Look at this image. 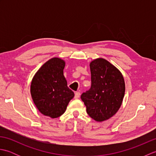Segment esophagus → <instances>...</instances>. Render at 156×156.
Wrapping results in <instances>:
<instances>
[{
	"mask_svg": "<svg viewBox=\"0 0 156 156\" xmlns=\"http://www.w3.org/2000/svg\"><path fill=\"white\" fill-rule=\"evenodd\" d=\"M80 92H76V93H75V96H74V98L78 99V98H79V97H80Z\"/></svg>",
	"mask_w": 156,
	"mask_h": 156,
	"instance_id": "1",
	"label": "esophagus"
}]
</instances>
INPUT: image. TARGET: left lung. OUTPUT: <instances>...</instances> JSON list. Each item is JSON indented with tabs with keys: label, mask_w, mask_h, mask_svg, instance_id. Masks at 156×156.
<instances>
[{
	"label": "left lung",
	"mask_w": 156,
	"mask_h": 156,
	"mask_svg": "<svg viewBox=\"0 0 156 156\" xmlns=\"http://www.w3.org/2000/svg\"><path fill=\"white\" fill-rule=\"evenodd\" d=\"M91 87L81 99L90 117L98 122L110 119L121 107L125 91L121 72L103 58L90 63Z\"/></svg>",
	"instance_id": "left-lung-1"
}]
</instances>
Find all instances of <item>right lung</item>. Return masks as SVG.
I'll list each match as a JSON object with an SVG mask.
<instances>
[{
    "label": "right lung",
    "instance_id": "add662e5",
    "mask_svg": "<svg viewBox=\"0 0 156 156\" xmlns=\"http://www.w3.org/2000/svg\"><path fill=\"white\" fill-rule=\"evenodd\" d=\"M65 62L53 58L35 73L31 84L33 101L39 112L51 118L64 113L74 93L67 86L64 76Z\"/></svg>",
    "mask_w": 156,
    "mask_h": 156
}]
</instances>
